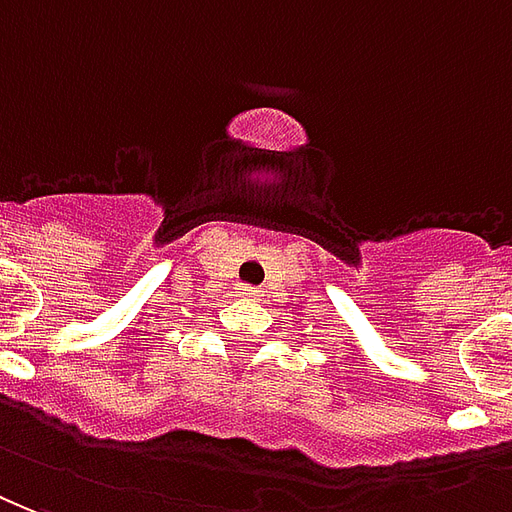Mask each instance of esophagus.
I'll return each instance as SVG.
<instances>
[{
    "label": "esophagus",
    "mask_w": 512,
    "mask_h": 512,
    "mask_svg": "<svg viewBox=\"0 0 512 512\" xmlns=\"http://www.w3.org/2000/svg\"><path fill=\"white\" fill-rule=\"evenodd\" d=\"M240 294L242 297H248V300H259L261 289H256V286H251V283H245V286H240Z\"/></svg>",
    "instance_id": "esophagus-1"
}]
</instances>
